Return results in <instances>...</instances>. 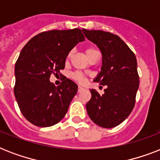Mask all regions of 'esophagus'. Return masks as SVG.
<instances>
[{
	"label": "esophagus",
	"instance_id": "esophagus-1",
	"mask_svg": "<svg viewBox=\"0 0 160 160\" xmlns=\"http://www.w3.org/2000/svg\"><path fill=\"white\" fill-rule=\"evenodd\" d=\"M83 90H84V88L79 86V88H78V93H80L81 91H83Z\"/></svg>",
	"mask_w": 160,
	"mask_h": 160
}]
</instances>
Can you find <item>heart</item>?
Listing matches in <instances>:
<instances>
[{
	"label": "heart",
	"mask_w": 160,
	"mask_h": 160,
	"mask_svg": "<svg viewBox=\"0 0 160 160\" xmlns=\"http://www.w3.org/2000/svg\"><path fill=\"white\" fill-rule=\"evenodd\" d=\"M94 51H96V50H95V48H92V47H89V48L85 49V54H86L87 56L88 55H90V54L92 53V52H94ZM71 56H72V51H70V53L68 54L67 60L70 59ZM72 78L79 83H84L85 80V76L83 75L82 73L80 72H75L74 74H72Z\"/></svg>",
	"instance_id": "b5f03b06"
}]
</instances>
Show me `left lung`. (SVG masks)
I'll list each match as a JSON object with an SVG mask.
<instances>
[{"instance_id":"1","label":"left lung","mask_w":160,"mask_h":160,"mask_svg":"<svg viewBox=\"0 0 160 160\" xmlns=\"http://www.w3.org/2000/svg\"><path fill=\"white\" fill-rule=\"evenodd\" d=\"M85 37L95 43L102 53V67L94 81L106 85L100 95L90 90L86 104L90 119L102 128H114L129 116L135 104L139 77L134 52L118 36L99 30L83 29Z\"/></svg>"}]
</instances>
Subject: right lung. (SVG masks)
I'll return each mask as SVG.
<instances>
[{
	"label": "right lung",
	"instance_id": "1",
	"mask_svg": "<svg viewBox=\"0 0 160 160\" xmlns=\"http://www.w3.org/2000/svg\"><path fill=\"white\" fill-rule=\"evenodd\" d=\"M84 41L80 29L52 30L34 36L21 51L15 66L14 94L24 117L34 125L52 126L67 113L77 85L64 77L55 86L50 77L64 70L69 52Z\"/></svg>",
	"mask_w": 160,
	"mask_h": 160
}]
</instances>
